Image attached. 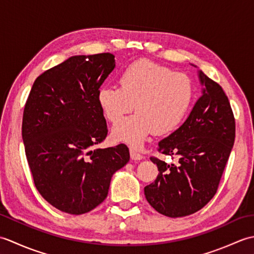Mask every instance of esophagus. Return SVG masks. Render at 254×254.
<instances>
[{
	"instance_id": "obj_1",
	"label": "esophagus",
	"mask_w": 254,
	"mask_h": 254,
	"mask_svg": "<svg viewBox=\"0 0 254 254\" xmlns=\"http://www.w3.org/2000/svg\"><path fill=\"white\" fill-rule=\"evenodd\" d=\"M130 155H131V159H132V160H134V161L142 160V159L144 158L141 154L137 153V152H135V150H134L133 148H131V150H130Z\"/></svg>"
}]
</instances>
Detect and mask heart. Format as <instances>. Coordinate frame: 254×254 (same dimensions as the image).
<instances>
[{
    "label": "heart",
    "mask_w": 254,
    "mask_h": 254,
    "mask_svg": "<svg viewBox=\"0 0 254 254\" xmlns=\"http://www.w3.org/2000/svg\"><path fill=\"white\" fill-rule=\"evenodd\" d=\"M120 87L101 86L97 102L107 120L120 122L134 107L135 115L113 128L117 142L142 148L154 132L170 133L185 120L194 99V85L187 74L175 72L149 60H139L123 69Z\"/></svg>",
    "instance_id": "1"
}]
</instances>
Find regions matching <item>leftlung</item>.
Segmentation results:
<instances>
[{"label": "left lung", "instance_id": "left-lung-1", "mask_svg": "<svg viewBox=\"0 0 254 254\" xmlns=\"http://www.w3.org/2000/svg\"><path fill=\"white\" fill-rule=\"evenodd\" d=\"M197 76L201 97L182 126L158 143L159 152L177 157V163L150 158L159 174L144 188L147 202L168 217L188 216L212 199L235 142V118L227 96L202 71Z\"/></svg>", "mask_w": 254, "mask_h": 254}]
</instances>
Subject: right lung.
Returning a JSON list of instances; mask_svg holds the SVG:
<instances>
[{
    "label": "right lung",
    "instance_id": "1",
    "mask_svg": "<svg viewBox=\"0 0 254 254\" xmlns=\"http://www.w3.org/2000/svg\"><path fill=\"white\" fill-rule=\"evenodd\" d=\"M116 67L115 56H73L32 85L21 135L37 190L72 215L105 201L111 178L130 160L124 144L95 148L107 136L97 91Z\"/></svg>",
    "mask_w": 254,
    "mask_h": 254
}]
</instances>
